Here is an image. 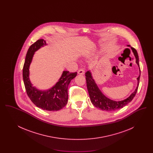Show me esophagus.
Returning <instances> with one entry per match:
<instances>
[{"label": "esophagus", "mask_w": 153, "mask_h": 153, "mask_svg": "<svg viewBox=\"0 0 153 153\" xmlns=\"http://www.w3.org/2000/svg\"><path fill=\"white\" fill-rule=\"evenodd\" d=\"M78 74H81V75H83L84 73H85V69H83V68H81V69H79V71H78Z\"/></svg>", "instance_id": "obj_1"}]
</instances>
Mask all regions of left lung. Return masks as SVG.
Here are the masks:
<instances>
[{"label": "left lung", "instance_id": "left-lung-1", "mask_svg": "<svg viewBox=\"0 0 153 153\" xmlns=\"http://www.w3.org/2000/svg\"><path fill=\"white\" fill-rule=\"evenodd\" d=\"M127 46L130 47L131 50L133 52L135 59H136V63L138 66L139 69V76L137 78L138 84L137 87L136 88L134 92L131 94V95L127 97V99L121 100V101H115L110 99L106 97L102 92L100 89L97 87L95 81L93 79L92 76V73L90 71H88L85 73V79L87 81V87L88 94L90 97V100L94 105L97 108H100L102 111H115L117 109H120L123 108L127 104H128L137 94L138 88L139 83V79L140 76V71L139 68V64L138 54L136 49L134 48H132L130 45H127Z\"/></svg>", "mask_w": 153, "mask_h": 153}]
</instances>
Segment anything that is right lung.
Returning a JSON list of instances; mask_svg holds the SVG:
<instances>
[{"instance_id": "add662e5", "label": "right lung", "mask_w": 153, "mask_h": 153, "mask_svg": "<svg viewBox=\"0 0 153 153\" xmlns=\"http://www.w3.org/2000/svg\"><path fill=\"white\" fill-rule=\"evenodd\" d=\"M46 45V41L41 39L30 46L23 68V79L27 94L36 107L48 111H56L63 108L66 105L68 88L71 80L77 76V72L63 71L58 82L48 90L42 91L33 87L30 80V65L35 52Z\"/></svg>"}]
</instances>
